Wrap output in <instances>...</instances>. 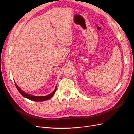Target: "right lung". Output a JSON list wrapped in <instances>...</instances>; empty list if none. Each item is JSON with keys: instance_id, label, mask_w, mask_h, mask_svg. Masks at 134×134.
Here are the masks:
<instances>
[{"instance_id": "right-lung-1", "label": "right lung", "mask_w": 134, "mask_h": 134, "mask_svg": "<svg viewBox=\"0 0 134 134\" xmlns=\"http://www.w3.org/2000/svg\"><path fill=\"white\" fill-rule=\"evenodd\" d=\"M16 86L18 90V91L19 92V93L22 94L24 97L27 98L28 99H30L32 101H36V102H42V101H45V100H48L49 99H50L51 98L54 96V94L56 92V87L55 88V89L54 90V91L53 92L51 93L50 94H49L48 96H32L29 94H27L26 93H25L24 92L20 89L18 86L17 85V84L16 83V82H15Z\"/></svg>"}]
</instances>
